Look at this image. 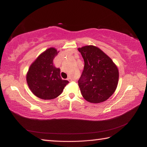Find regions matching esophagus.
I'll return each instance as SVG.
<instances>
[{
  "instance_id": "1",
  "label": "esophagus",
  "mask_w": 147,
  "mask_h": 147,
  "mask_svg": "<svg viewBox=\"0 0 147 147\" xmlns=\"http://www.w3.org/2000/svg\"><path fill=\"white\" fill-rule=\"evenodd\" d=\"M67 80H68V81H69V82H71V81H73L74 80V79H73L71 77H69L68 78H67Z\"/></svg>"
}]
</instances>
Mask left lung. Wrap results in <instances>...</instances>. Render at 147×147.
I'll return each mask as SVG.
<instances>
[{
    "mask_svg": "<svg viewBox=\"0 0 147 147\" xmlns=\"http://www.w3.org/2000/svg\"><path fill=\"white\" fill-rule=\"evenodd\" d=\"M85 62L78 80L83 97L93 104L103 102L117 88L119 70L114 62L101 49L94 45L78 48Z\"/></svg>",
    "mask_w": 147,
    "mask_h": 147,
    "instance_id": "1",
    "label": "left lung"
}]
</instances>
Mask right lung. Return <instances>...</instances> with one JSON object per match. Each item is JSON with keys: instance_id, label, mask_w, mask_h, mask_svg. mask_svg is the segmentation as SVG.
<instances>
[{"instance_id": "right-lung-1", "label": "right lung", "mask_w": 147, "mask_h": 147, "mask_svg": "<svg viewBox=\"0 0 147 147\" xmlns=\"http://www.w3.org/2000/svg\"><path fill=\"white\" fill-rule=\"evenodd\" d=\"M59 52L54 47L47 49L32 62L27 72L26 82L29 88L40 98H55L69 83L61 78L60 68L56 67L53 63Z\"/></svg>"}]
</instances>
